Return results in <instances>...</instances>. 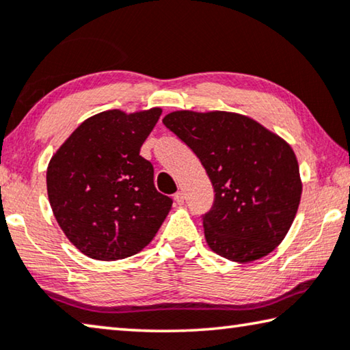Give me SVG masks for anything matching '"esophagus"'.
Wrapping results in <instances>:
<instances>
[{"label":"esophagus","mask_w":350,"mask_h":350,"mask_svg":"<svg viewBox=\"0 0 350 350\" xmlns=\"http://www.w3.org/2000/svg\"><path fill=\"white\" fill-rule=\"evenodd\" d=\"M174 201L177 202V204H184V193H182V191H177L176 193V195H174Z\"/></svg>","instance_id":"esophagus-1"}]
</instances>
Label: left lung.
<instances>
[{"mask_svg": "<svg viewBox=\"0 0 350 350\" xmlns=\"http://www.w3.org/2000/svg\"><path fill=\"white\" fill-rule=\"evenodd\" d=\"M163 124L196 154L213 185L201 215L207 245L232 262H254L280 245L295 219L302 184L288 143L247 116L168 113Z\"/></svg>", "mask_w": 350, "mask_h": 350, "instance_id": "1", "label": "left lung"}]
</instances>
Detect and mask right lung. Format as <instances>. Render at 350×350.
I'll return each mask as SVG.
<instances>
[{"label":"right lung","instance_id":"obj_1","mask_svg":"<svg viewBox=\"0 0 350 350\" xmlns=\"http://www.w3.org/2000/svg\"><path fill=\"white\" fill-rule=\"evenodd\" d=\"M162 110H107L85 120L55 152L48 198L66 238L90 258L140 252L162 226L173 199L154 187V166L140 155Z\"/></svg>","mask_w":350,"mask_h":350}]
</instances>
